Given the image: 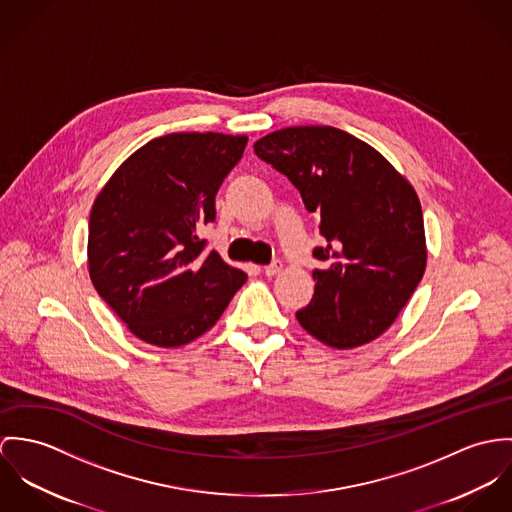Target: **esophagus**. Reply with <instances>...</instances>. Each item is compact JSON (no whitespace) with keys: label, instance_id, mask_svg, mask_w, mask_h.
I'll use <instances>...</instances> for the list:
<instances>
[{"label":"esophagus","instance_id":"esophagus-1","mask_svg":"<svg viewBox=\"0 0 512 512\" xmlns=\"http://www.w3.org/2000/svg\"><path fill=\"white\" fill-rule=\"evenodd\" d=\"M281 271H283V263H281V261H273L271 265L263 267V273H265L267 277H277Z\"/></svg>","mask_w":512,"mask_h":512}]
</instances>
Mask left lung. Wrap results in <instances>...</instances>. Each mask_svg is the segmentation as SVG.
Masks as SVG:
<instances>
[{"label":"left lung","instance_id":"left-lung-1","mask_svg":"<svg viewBox=\"0 0 512 512\" xmlns=\"http://www.w3.org/2000/svg\"><path fill=\"white\" fill-rule=\"evenodd\" d=\"M255 155L298 188L320 220L322 263L298 324L334 349L377 340L397 320L426 271L424 218L414 186L371 145L330 125L284 127Z\"/></svg>","mask_w":512,"mask_h":512}]
</instances>
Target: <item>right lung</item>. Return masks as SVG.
<instances>
[{"label":"right lung","instance_id":"obj_1","mask_svg":"<svg viewBox=\"0 0 512 512\" xmlns=\"http://www.w3.org/2000/svg\"><path fill=\"white\" fill-rule=\"evenodd\" d=\"M247 135L171 133L129 155L98 192L88 224V273L127 330L157 347L206 334L247 275L198 229L216 220V194Z\"/></svg>","mask_w":512,"mask_h":512}]
</instances>
